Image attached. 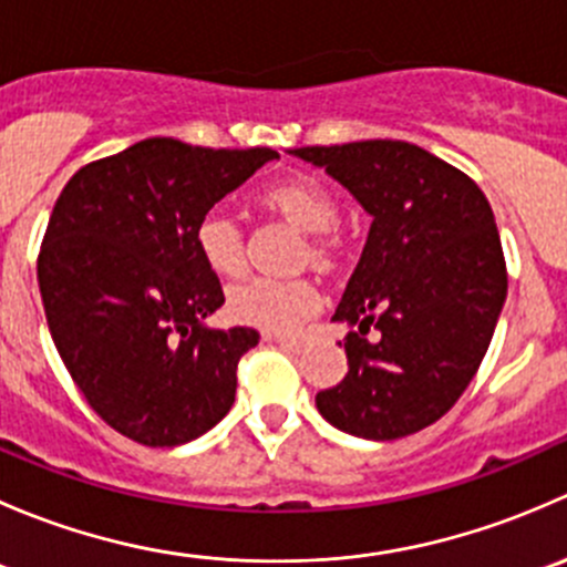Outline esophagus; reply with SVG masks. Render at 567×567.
Listing matches in <instances>:
<instances>
[{
  "label": "esophagus",
  "mask_w": 567,
  "mask_h": 567,
  "mask_svg": "<svg viewBox=\"0 0 567 567\" xmlns=\"http://www.w3.org/2000/svg\"><path fill=\"white\" fill-rule=\"evenodd\" d=\"M262 340H266V342H277V346L288 348V351H296V353H299L301 348H305V340H299V337H282V334H271V331H268V334H262Z\"/></svg>",
  "instance_id": "esophagus-1"
}]
</instances>
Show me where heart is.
<instances>
[{"label": "heart", "mask_w": 567, "mask_h": 567, "mask_svg": "<svg viewBox=\"0 0 567 567\" xmlns=\"http://www.w3.org/2000/svg\"><path fill=\"white\" fill-rule=\"evenodd\" d=\"M268 208L279 210L290 225L310 236H323L337 225L334 194L312 175H293L268 183L260 194ZM194 249L199 260L216 277H238L244 268V238L230 216L210 210L194 227ZM326 238L316 241V255L326 257ZM323 305L318 285L305 277H251L227 293V316L236 323L255 326L271 334H288Z\"/></svg>", "instance_id": "obj_1"}]
</instances>
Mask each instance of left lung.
<instances>
[{
  "label": "left lung",
  "instance_id": "1",
  "mask_svg": "<svg viewBox=\"0 0 567 567\" xmlns=\"http://www.w3.org/2000/svg\"><path fill=\"white\" fill-rule=\"evenodd\" d=\"M290 156L326 169L373 219L331 316L351 329L340 342L348 373L316 394L320 416L373 442L422 431L474 379L505 305L494 210L472 177L409 142L299 147Z\"/></svg>",
  "mask_w": 567,
  "mask_h": 567
}]
</instances>
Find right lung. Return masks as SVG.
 Returning a JSON list of instances; mask_svg holds the SVG:
<instances>
[{
  "label": "right lung",
  "instance_id": "add662e5",
  "mask_svg": "<svg viewBox=\"0 0 567 567\" xmlns=\"http://www.w3.org/2000/svg\"><path fill=\"white\" fill-rule=\"evenodd\" d=\"M274 158L153 136L62 188L38 257L45 320L71 379L123 436L177 447L233 409L238 359L260 334L205 323L225 296L194 227Z\"/></svg>",
  "mask_w": 567,
  "mask_h": 567
}]
</instances>
